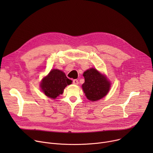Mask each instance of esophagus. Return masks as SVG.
Wrapping results in <instances>:
<instances>
[{"label": "esophagus", "instance_id": "obj_1", "mask_svg": "<svg viewBox=\"0 0 153 153\" xmlns=\"http://www.w3.org/2000/svg\"><path fill=\"white\" fill-rule=\"evenodd\" d=\"M72 83H73V84H74V85H77V84H79L78 80H77V79H74L73 81H72Z\"/></svg>", "mask_w": 153, "mask_h": 153}]
</instances>
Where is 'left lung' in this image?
I'll return each instance as SVG.
<instances>
[{
    "instance_id": "1",
    "label": "left lung",
    "mask_w": 153,
    "mask_h": 153,
    "mask_svg": "<svg viewBox=\"0 0 153 153\" xmlns=\"http://www.w3.org/2000/svg\"><path fill=\"white\" fill-rule=\"evenodd\" d=\"M85 82L82 87L87 98L91 101L101 99L108 94L110 82L107 77L94 68L84 72Z\"/></svg>"
}]
</instances>
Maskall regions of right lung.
Segmentation results:
<instances>
[{"instance_id":"1","label":"right lung","mask_w":153,"mask_h":153,"mask_svg":"<svg viewBox=\"0 0 153 153\" xmlns=\"http://www.w3.org/2000/svg\"><path fill=\"white\" fill-rule=\"evenodd\" d=\"M71 82V80L69 79L62 71L53 69L49 74L43 79L40 86L47 97L56 99L63 93L64 88Z\"/></svg>"}]
</instances>
